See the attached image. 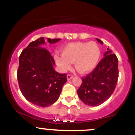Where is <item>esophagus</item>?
<instances>
[{"instance_id":"34e87169","label":"esophagus","mask_w":135,"mask_h":135,"mask_svg":"<svg viewBox=\"0 0 135 135\" xmlns=\"http://www.w3.org/2000/svg\"><path fill=\"white\" fill-rule=\"evenodd\" d=\"M66 78H67V80H70L72 79L73 78V75H70V74H68L67 75H66Z\"/></svg>"}]
</instances>
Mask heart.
<instances>
[{"instance_id":"1","label":"heart","mask_w":135,"mask_h":135,"mask_svg":"<svg viewBox=\"0 0 135 135\" xmlns=\"http://www.w3.org/2000/svg\"><path fill=\"white\" fill-rule=\"evenodd\" d=\"M101 51L94 42H74L66 45L63 49L62 56L56 57V61L63 71L70 67V63L79 72L88 73L93 70L100 60Z\"/></svg>"}]
</instances>
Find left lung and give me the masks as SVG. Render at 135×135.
<instances>
[{"label": "left lung", "mask_w": 135, "mask_h": 135, "mask_svg": "<svg viewBox=\"0 0 135 135\" xmlns=\"http://www.w3.org/2000/svg\"><path fill=\"white\" fill-rule=\"evenodd\" d=\"M98 42H103L98 38ZM90 74L83 77L77 91L81 101L89 106H98L107 100L115 90L119 77L118 59L109 49Z\"/></svg>", "instance_id": "left-lung-1"}]
</instances>
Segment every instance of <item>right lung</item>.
Wrapping results in <instances>:
<instances>
[{"label": "right lung", "instance_id": "obj_1", "mask_svg": "<svg viewBox=\"0 0 135 135\" xmlns=\"http://www.w3.org/2000/svg\"><path fill=\"white\" fill-rule=\"evenodd\" d=\"M60 40L47 38L49 44ZM44 44V38L40 37L23 49L17 71L19 87L23 97L41 107L55 103L67 81L66 74H59L55 70L54 58L47 49L41 47Z\"/></svg>", "mask_w": 135, "mask_h": 135}]
</instances>
